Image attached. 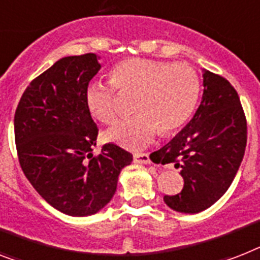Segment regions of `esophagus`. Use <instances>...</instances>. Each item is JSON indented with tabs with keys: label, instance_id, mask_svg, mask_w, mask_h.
Listing matches in <instances>:
<instances>
[{
	"label": "esophagus",
	"instance_id": "1",
	"mask_svg": "<svg viewBox=\"0 0 260 260\" xmlns=\"http://www.w3.org/2000/svg\"><path fill=\"white\" fill-rule=\"evenodd\" d=\"M134 161L139 164H149L151 163V159H149L148 153H135Z\"/></svg>",
	"mask_w": 260,
	"mask_h": 260
}]
</instances>
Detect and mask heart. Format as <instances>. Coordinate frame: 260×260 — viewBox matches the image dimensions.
<instances>
[{"instance_id":"obj_1","label":"heart","mask_w":260,"mask_h":260,"mask_svg":"<svg viewBox=\"0 0 260 260\" xmlns=\"http://www.w3.org/2000/svg\"><path fill=\"white\" fill-rule=\"evenodd\" d=\"M117 89L136 94L132 119L108 131L107 139L129 149L148 145L156 135L172 134L185 124L195 109L200 92L196 71L185 62H160L147 58H126L112 68L111 81L93 80L85 88V104L94 119L105 125L120 115Z\"/></svg>"}]
</instances>
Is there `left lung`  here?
I'll list each match as a JSON object with an SVG mask.
<instances>
[{
  "label": "left lung",
  "instance_id": "left-lung-1",
  "mask_svg": "<svg viewBox=\"0 0 260 260\" xmlns=\"http://www.w3.org/2000/svg\"><path fill=\"white\" fill-rule=\"evenodd\" d=\"M203 85L202 103L191 121L153 152L161 164L180 168L184 187L178 195L164 196V202L184 214L207 210L224 195L247 144L246 116L235 88L210 71H204Z\"/></svg>",
  "mask_w": 260,
  "mask_h": 260
}]
</instances>
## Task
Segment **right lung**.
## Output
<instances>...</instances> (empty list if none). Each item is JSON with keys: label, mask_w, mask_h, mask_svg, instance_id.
I'll list each match as a JSON object with an SVG mask.
<instances>
[{"label": "right lung", "mask_w": 260, "mask_h": 260, "mask_svg": "<svg viewBox=\"0 0 260 260\" xmlns=\"http://www.w3.org/2000/svg\"><path fill=\"white\" fill-rule=\"evenodd\" d=\"M94 53L54 62L29 84L17 105L14 139L25 176L56 210L93 215L111 202L120 171L134 160L116 144L92 153L99 128L85 88L100 71Z\"/></svg>", "instance_id": "obj_1"}]
</instances>
